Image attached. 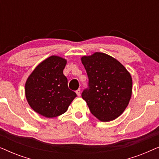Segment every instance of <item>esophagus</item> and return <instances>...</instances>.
I'll use <instances>...</instances> for the list:
<instances>
[{"label": "esophagus", "instance_id": "1", "mask_svg": "<svg viewBox=\"0 0 159 159\" xmlns=\"http://www.w3.org/2000/svg\"><path fill=\"white\" fill-rule=\"evenodd\" d=\"M76 93H77V95L78 96H80V89H78L77 90H76Z\"/></svg>", "mask_w": 159, "mask_h": 159}]
</instances>
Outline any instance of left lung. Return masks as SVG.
I'll return each mask as SVG.
<instances>
[{"label":"left lung","mask_w":159,"mask_h":159,"mask_svg":"<svg viewBox=\"0 0 159 159\" xmlns=\"http://www.w3.org/2000/svg\"><path fill=\"white\" fill-rule=\"evenodd\" d=\"M81 60L89 80L82 98L100 121L114 120L122 114L131 98V75L120 62L106 53L97 52Z\"/></svg>","instance_id":"1"}]
</instances>
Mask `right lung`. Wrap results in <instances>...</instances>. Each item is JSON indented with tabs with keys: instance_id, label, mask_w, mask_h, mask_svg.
Here are the masks:
<instances>
[{
	"instance_id": "obj_1",
	"label": "right lung",
	"mask_w": 159,
	"mask_h": 159,
	"mask_svg": "<svg viewBox=\"0 0 159 159\" xmlns=\"http://www.w3.org/2000/svg\"><path fill=\"white\" fill-rule=\"evenodd\" d=\"M66 60L52 56L41 62L25 84L28 103L34 111L47 118L60 116L68 109L77 94L68 88L63 71Z\"/></svg>"
}]
</instances>
